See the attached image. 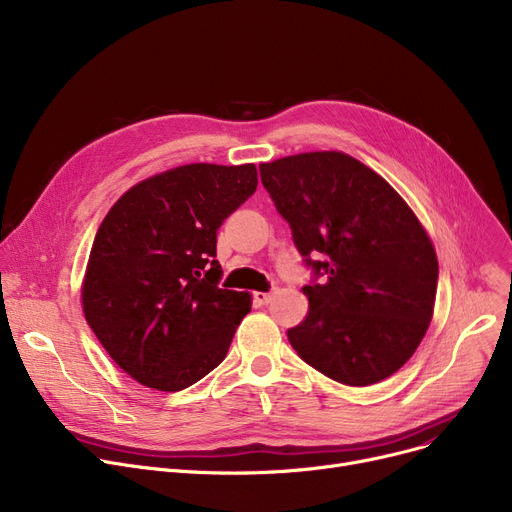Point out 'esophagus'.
<instances>
[{
	"label": "esophagus",
	"mask_w": 512,
	"mask_h": 512,
	"mask_svg": "<svg viewBox=\"0 0 512 512\" xmlns=\"http://www.w3.org/2000/svg\"><path fill=\"white\" fill-rule=\"evenodd\" d=\"M274 290L272 292H255L253 294V301H255V305H267V303H272V299H274Z\"/></svg>",
	"instance_id": "esophagus-1"
}]
</instances>
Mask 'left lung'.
I'll use <instances>...</instances> for the list:
<instances>
[{"mask_svg":"<svg viewBox=\"0 0 512 512\" xmlns=\"http://www.w3.org/2000/svg\"><path fill=\"white\" fill-rule=\"evenodd\" d=\"M261 182L321 278L303 286L309 313L288 340L346 386L378 384L405 365L434 315L438 257L394 188L342 151L261 164ZM322 255L321 262L310 257Z\"/></svg>","mask_w":512,"mask_h":512,"instance_id":"obj_1","label":"left lung"}]
</instances>
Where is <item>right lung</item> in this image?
I'll return each mask as SVG.
<instances>
[{
    "mask_svg": "<svg viewBox=\"0 0 512 512\" xmlns=\"http://www.w3.org/2000/svg\"><path fill=\"white\" fill-rule=\"evenodd\" d=\"M255 188V164H188L134 184L107 211L80 299L132 380L178 392L224 361L251 294L218 286L215 236Z\"/></svg>",
    "mask_w": 512,
    "mask_h": 512,
    "instance_id": "obj_1",
    "label": "right lung"
}]
</instances>
